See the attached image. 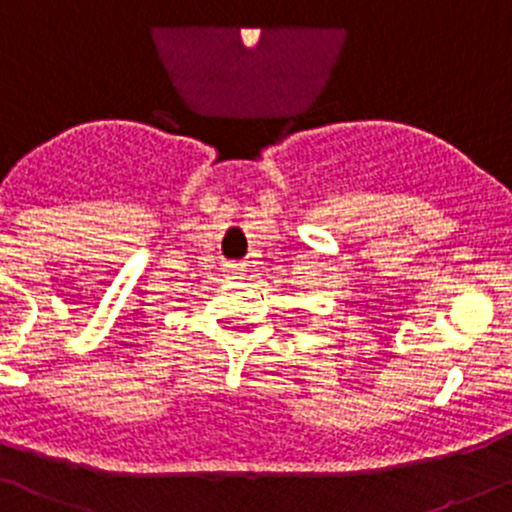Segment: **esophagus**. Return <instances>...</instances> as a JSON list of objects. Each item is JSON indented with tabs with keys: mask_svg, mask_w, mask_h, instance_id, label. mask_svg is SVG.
Masks as SVG:
<instances>
[{
	"mask_svg": "<svg viewBox=\"0 0 512 512\" xmlns=\"http://www.w3.org/2000/svg\"><path fill=\"white\" fill-rule=\"evenodd\" d=\"M224 271H226V276H229V278H241V273H244V268H241L239 263H229V266H226Z\"/></svg>",
	"mask_w": 512,
	"mask_h": 512,
	"instance_id": "34e87169",
	"label": "esophagus"
}]
</instances>
